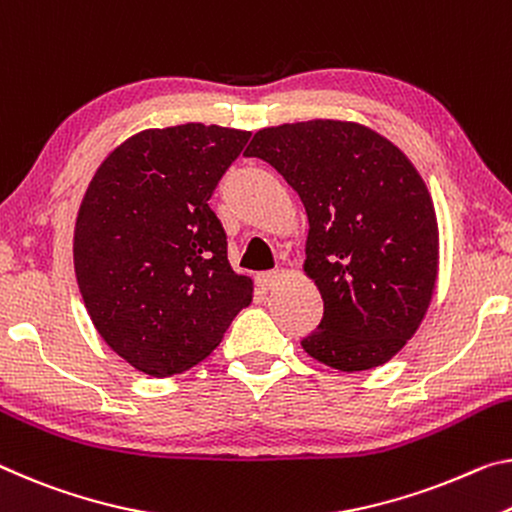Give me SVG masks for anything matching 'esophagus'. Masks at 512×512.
<instances>
[{
    "instance_id": "34e87169",
    "label": "esophagus",
    "mask_w": 512,
    "mask_h": 512,
    "mask_svg": "<svg viewBox=\"0 0 512 512\" xmlns=\"http://www.w3.org/2000/svg\"><path fill=\"white\" fill-rule=\"evenodd\" d=\"M280 278L282 275L278 271H266V273H259L257 275V285L262 287L264 291H271L280 285Z\"/></svg>"
}]
</instances>
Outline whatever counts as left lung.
I'll use <instances>...</instances> for the list:
<instances>
[{"label":"left lung","instance_id":"1","mask_svg":"<svg viewBox=\"0 0 512 512\" xmlns=\"http://www.w3.org/2000/svg\"><path fill=\"white\" fill-rule=\"evenodd\" d=\"M246 157L271 164L303 202L305 271L323 298L300 346L339 371L385 364L415 335L437 278V221L415 166L355 123L259 129Z\"/></svg>","mask_w":512,"mask_h":512}]
</instances>
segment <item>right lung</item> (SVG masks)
<instances>
[{
	"label": "right lung",
	"instance_id": "obj_1",
	"mask_svg": "<svg viewBox=\"0 0 512 512\" xmlns=\"http://www.w3.org/2000/svg\"><path fill=\"white\" fill-rule=\"evenodd\" d=\"M250 132L145 129L97 168L75 227L81 298L104 342L154 378L205 360L253 298L209 207Z\"/></svg>",
	"mask_w": 512,
	"mask_h": 512
}]
</instances>
